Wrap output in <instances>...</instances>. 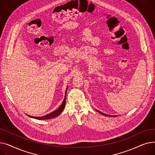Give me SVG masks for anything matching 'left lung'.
<instances>
[{
  "label": "left lung",
  "mask_w": 155,
  "mask_h": 155,
  "mask_svg": "<svg viewBox=\"0 0 155 155\" xmlns=\"http://www.w3.org/2000/svg\"><path fill=\"white\" fill-rule=\"evenodd\" d=\"M98 111L100 114H102V115H104V116H110V115H108V114H104V113H102V112H100V111H99V110H97ZM116 116H114V117H115Z\"/></svg>",
  "instance_id": "1"
}]
</instances>
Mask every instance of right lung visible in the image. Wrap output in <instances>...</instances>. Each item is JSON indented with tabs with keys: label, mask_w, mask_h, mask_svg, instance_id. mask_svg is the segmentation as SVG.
<instances>
[{
	"label": "right lung",
	"mask_w": 155,
	"mask_h": 155,
	"mask_svg": "<svg viewBox=\"0 0 155 155\" xmlns=\"http://www.w3.org/2000/svg\"><path fill=\"white\" fill-rule=\"evenodd\" d=\"M67 90H66V92H65V95H64V100L63 101V103H62V104L60 105V107L58 109L55 110L54 111L52 112L50 114H47V115H46L45 116L32 117V116H30L29 115H28V116H29L31 117H32V118L36 119H39V120H45V119H50L54 118L56 116H59L60 114L62 112V111L64 109V106H65V103H66V97H67V93H66L67 92Z\"/></svg>",
	"instance_id": "add662e5"
}]
</instances>
